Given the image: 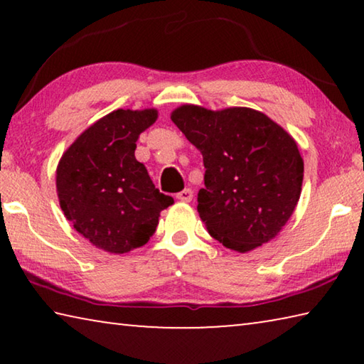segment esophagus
Returning <instances> with one entry per match:
<instances>
[{"instance_id": "obj_1", "label": "esophagus", "mask_w": 364, "mask_h": 364, "mask_svg": "<svg viewBox=\"0 0 364 364\" xmlns=\"http://www.w3.org/2000/svg\"><path fill=\"white\" fill-rule=\"evenodd\" d=\"M176 199L181 200V202H191V200H193V189L184 188L183 191H180V193L176 194Z\"/></svg>"}]
</instances>
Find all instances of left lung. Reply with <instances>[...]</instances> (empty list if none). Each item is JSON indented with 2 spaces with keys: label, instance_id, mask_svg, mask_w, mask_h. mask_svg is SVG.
Segmentation results:
<instances>
[{
  "label": "left lung",
  "instance_id": "8db88e82",
  "mask_svg": "<svg viewBox=\"0 0 364 364\" xmlns=\"http://www.w3.org/2000/svg\"><path fill=\"white\" fill-rule=\"evenodd\" d=\"M171 120L204 159L197 210L228 249L249 252L273 239L297 205L304 160L291 134L249 107L181 106Z\"/></svg>",
  "mask_w": 364,
  "mask_h": 364
}]
</instances>
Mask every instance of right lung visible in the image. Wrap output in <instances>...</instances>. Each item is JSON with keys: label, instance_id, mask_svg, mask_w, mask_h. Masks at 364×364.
Listing matches in <instances>:
<instances>
[{"label": "right lung", "instance_id": "right-lung-1", "mask_svg": "<svg viewBox=\"0 0 364 364\" xmlns=\"http://www.w3.org/2000/svg\"><path fill=\"white\" fill-rule=\"evenodd\" d=\"M156 120L154 109L114 110L80 134L60 159V208L96 247L112 254L141 247L156 232L160 212L173 204L134 157L139 134Z\"/></svg>", "mask_w": 364, "mask_h": 364}]
</instances>
